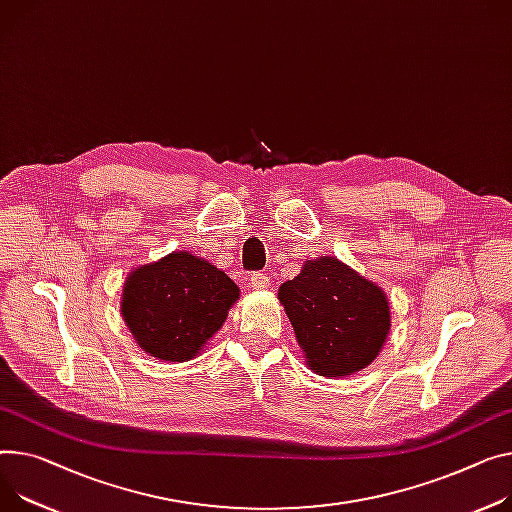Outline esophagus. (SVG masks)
<instances>
[{"label": "esophagus", "instance_id": "1", "mask_svg": "<svg viewBox=\"0 0 512 512\" xmlns=\"http://www.w3.org/2000/svg\"><path fill=\"white\" fill-rule=\"evenodd\" d=\"M250 285H252L254 289H266V287L270 285V277H268V272H252V277H250Z\"/></svg>", "mask_w": 512, "mask_h": 512}]
</instances>
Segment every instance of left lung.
<instances>
[{
  "label": "left lung",
  "instance_id": "obj_1",
  "mask_svg": "<svg viewBox=\"0 0 512 512\" xmlns=\"http://www.w3.org/2000/svg\"><path fill=\"white\" fill-rule=\"evenodd\" d=\"M307 367L324 377H346L375 361L391 318L381 287L332 256L307 260L279 287Z\"/></svg>",
  "mask_w": 512,
  "mask_h": 512
}]
</instances>
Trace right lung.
Here are the masks:
<instances>
[{"mask_svg": "<svg viewBox=\"0 0 512 512\" xmlns=\"http://www.w3.org/2000/svg\"><path fill=\"white\" fill-rule=\"evenodd\" d=\"M238 299V285L223 270L188 252H172L129 274L121 311L147 355L184 363L199 355Z\"/></svg>", "mask_w": 512, "mask_h": 512, "instance_id": "1", "label": "right lung"}]
</instances>
